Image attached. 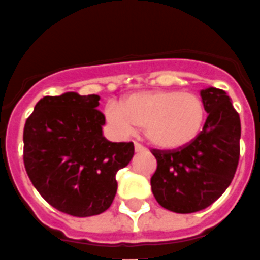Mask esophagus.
<instances>
[{"label":"esophagus","mask_w":260,"mask_h":260,"mask_svg":"<svg viewBox=\"0 0 260 260\" xmlns=\"http://www.w3.org/2000/svg\"><path fill=\"white\" fill-rule=\"evenodd\" d=\"M135 150L136 152H145V150H146V147L143 146V145H141L139 142H135Z\"/></svg>","instance_id":"esophagus-1"}]
</instances>
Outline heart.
Listing matches in <instances>:
<instances>
[{"label": "heart", "instance_id": "1", "mask_svg": "<svg viewBox=\"0 0 260 260\" xmlns=\"http://www.w3.org/2000/svg\"><path fill=\"white\" fill-rule=\"evenodd\" d=\"M108 121L121 131L145 128L153 145L180 149L199 136L205 126L207 108L199 94L180 90H152L125 97L121 106L106 107Z\"/></svg>", "mask_w": 260, "mask_h": 260}]
</instances>
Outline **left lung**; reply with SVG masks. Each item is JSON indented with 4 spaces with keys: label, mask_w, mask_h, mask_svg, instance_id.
<instances>
[{
    "label": "left lung",
    "mask_w": 260,
    "mask_h": 260,
    "mask_svg": "<svg viewBox=\"0 0 260 260\" xmlns=\"http://www.w3.org/2000/svg\"><path fill=\"white\" fill-rule=\"evenodd\" d=\"M207 108L203 129L180 149L150 152L157 169L150 178L160 206L175 213H193L210 206L229 188L240 161L241 121L221 89L201 91Z\"/></svg>",
    "instance_id": "left-lung-1"
}]
</instances>
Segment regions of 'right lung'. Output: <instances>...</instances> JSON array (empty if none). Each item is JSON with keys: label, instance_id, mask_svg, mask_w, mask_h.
<instances>
[{"label": "right lung", "instance_id": "add662e5", "mask_svg": "<svg viewBox=\"0 0 260 260\" xmlns=\"http://www.w3.org/2000/svg\"><path fill=\"white\" fill-rule=\"evenodd\" d=\"M97 94L69 91L39 100L23 129V163L39 193L75 217L106 212L117 193L115 175L128 166L132 142L103 136L106 117Z\"/></svg>", "mask_w": 260, "mask_h": 260}]
</instances>
